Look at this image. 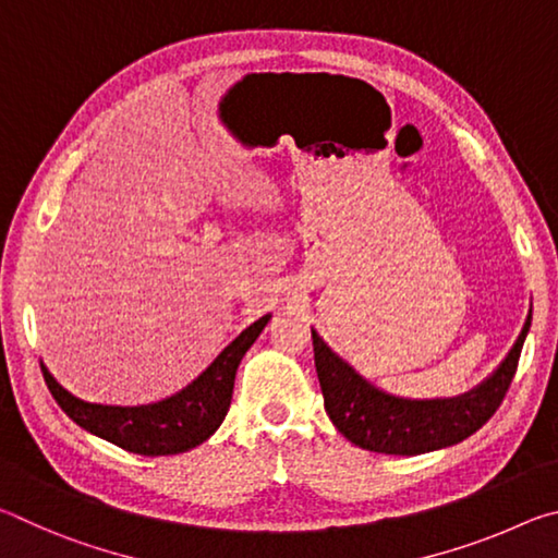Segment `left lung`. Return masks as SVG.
I'll return each instance as SVG.
<instances>
[{
  "mask_svg": "<svg viewBox=\"0 0 558 558\" xmlns=\"http://www.w3.org/2000/svg\"><path fill=\"white\" fill-rule=\"evenodd\" d=\"M529 325H532V310L522 335L487 381L456 399L433 401L396 399L379 391L342 362L313 329L317 379L329 421L354 446L386 456H421V452L456 446L483 428L499 409L514 379Z\"/></svg>",
  "mask_w": 558,
  "mask_h": 558,
  "instance_id": "8db88e82",
  "label": "left lung"
}]
</instances>
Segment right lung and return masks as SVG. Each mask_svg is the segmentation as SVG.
Listing matches in <instances>:
<instances>
[{
	"label": "right lung",
	"instance_id": "obj_1",
	"mask_svg": "<svg viewBox=\"0 0 558 558\" xmlns=\"http://www.w3.org/2000/svg\"><path fill=\"white\" fill-rule=\"evenodd\" d=\"M268 319L270 315L245 327L214 359V364L199 379L174 393L172 399L159 403L135 405V409L88 403L65 391L44 364L41 372L56 403L61 405L69 418L93 433V436L108 440L122 450L137 452V456H177V452L202 446L221 426L231 405L235 369H239L243 354L248 352L251 344L263 332V327L268 325Z\"/></svg>",
	"mask_w": 558,
	"mask_h": 558
}]
</instances>
